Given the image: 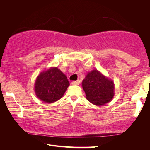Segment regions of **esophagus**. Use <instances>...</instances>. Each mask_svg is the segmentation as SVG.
Masks as SVG:
<instances>
[{"label": "esophagus", "mask_w": 150, "mask_h": 150, "mask_svg": "<svg viewBox=\"0 0 150 150\" xmlns=\"http://www.w3.org/2000/svg\"><path fill=\"white\" fill-rule=\"evenodd\" d=\"M80 84V81H72L71 84L72 85H79Z\"/></svg>", "instance_id": "esophagus-1"}]
</instances>
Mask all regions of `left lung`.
<instances>
[{
  "label": "left lung",
  "mask_w": 150,
  "mask_h": 150,
  "mask_svg": "<svg viewBox=\"0 0 150 150\" xmlns=\"http://www.w3.org/2000/svg\"><path fill=\"white\" fill-rule=\"evenodd\" d=\"M82 86L87 100L96 106H103L108 103L114 97L113 81L97 69L87 73L82 81Z\"/></svg>",
  "instance_id": "1"
}]
</instances>
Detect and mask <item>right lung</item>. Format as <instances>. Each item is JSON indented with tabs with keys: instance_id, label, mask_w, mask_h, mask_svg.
I'll return each mask as SVG.
<instances>
[{
	"instance_id": "obj_1",
	"label": "right lung",
	"mask_w": 150,
	"mask_h": 150,
	"mask_svg": "<svg viewBox=\"0 0 150 150\" xmlns=\"http://www.w3.org/2000/svg\"><path fill=\"white\" fill-rule=\"evenodd\" d=\"M69 86L66 76L57 67H51L37 76L34 90L39 99L52 103L62 97Z\"/></svg>"
}]
</instances>
